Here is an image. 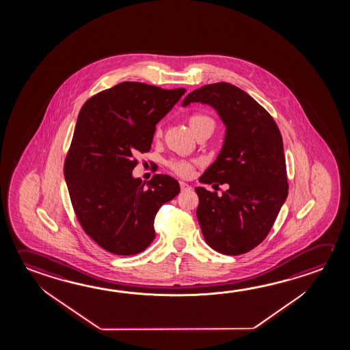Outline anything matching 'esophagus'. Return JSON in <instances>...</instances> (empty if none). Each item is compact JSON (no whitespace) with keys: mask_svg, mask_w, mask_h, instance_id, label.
<instances>
[{"mask_svg":"<svg viewBox=\"0 0 350 350\" xmlns=\"http://www.w3.org/2000/svg\"><path fill=\"white\" fill-rule=\"evenodd\" d=\"M179 185H180V189L183 190V191L191 189V187H190L189 184H187L185 182H179Z\"/></svg>","mask_w":350,"mask_h":350,"instance_id":"1","label":"esophagus"}]
</instances>
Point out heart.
I'll return each instance as SVG.
<instances>
[{
    "label": "heart",
    "instance_id": "1",
    "mask_svg": "<svg viewBox=\"0 0 350 350\" xmlns=\"http://www.w3.org/2000/svg\"><path fill=\"white\" fill-rule=\"evenodd\" d=\"M204 124H212L213 126V120L211 117L204 115V113H194L190 116L189 126L193 132H196L201 126ZM157 134H160V129H157ZM170 167L172 168L174 172L183 176V177H188L193 172V163L189 161L185 160H172L170 161Z\"/></svg>",
    "mask_w": 350,
    "mask_h": 350
}]
</instances>
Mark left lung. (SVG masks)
I'll return each mask as SVG.
<instances>
[{
    "mask_svg": "<svg viewBox=\"0 0 350 350\" xmlns=\"http://www.w3.org/2000/svg\"><path fill=\"white\" fill-rule=\"evenodd\" d=\"M193 103L211 106L226 126L222 149L199 180L230 188L222 195L195 188L204 239L224 255L245 254L269 234L288 196L281 132L260 103L228 83L201 86L182 106Z\"/></svg>",
    "mask_w": 350,
    "mask_h": 350,
    "instance_id": "8db88e82",
    "label": "left lung"
}]
</instances>
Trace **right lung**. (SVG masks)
Here are the masks:
<instances>
[{"instance_id": "right-lung-1", "label": "right lung", "mask_w": 350, "mask_h": 350, "mask_svg": "<svg viewBox=\"0 0 350 350\" xmlns=\"http://www.w3.org/2000/svg\"><path fill=\"white\" fill-rule=\"evenodd\" d=\"M184 92L123 81L81 107L64 179L83 230L109 252L135 255L149 247L156 213L180 190L167 174L145 184L132 172L138 163L134 157L150 151L156 124Z\"/></svg>"}]
</instances>
